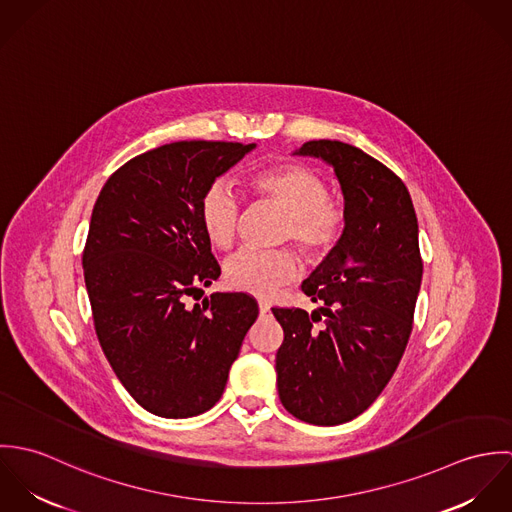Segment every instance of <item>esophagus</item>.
<instances>
[{"label":"esophagus","instance_id":"34e87169","mask_svg":"<svg viewBox=\"0 0 512 512\" xmlns=\"http://www.w3.org/2000/svg\"><path fill=\"white\" fill-rule=\"evenodd\" d=\"M258 309H260V315H266V313L270 311V305H268L266 301H260V303H258Z\"/></svg>","mask_w":512,"mask_h":512}]
</instances>
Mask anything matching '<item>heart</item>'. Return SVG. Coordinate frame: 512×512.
Wrapping results in <instances>:
<instances>
[{"label": "heart", "instance_id": "obj_1", "mask_svg": "<svg viewBox=\"0 0 512 512\" xmlns=\"http://www.w3.org/2000/svg\"><path fill=\"white\" fill-rule=\"evenodd\" d=\"M248 185L258 199L286 213L278 242H292L307 264L323 262L341 242L347 222L345 211L329 199L327 183L311 169L297 163L270 165L252 173ZM199 220L209 242L219 250H228L236 240L240 222L238 199L226 185H211L201 197ZM295 274L297 262L290 250H240L224 266L230 288L258 297L274 295L290 284Z\"/></svg>", "mask_w": 512, "mask_h": 512}]
</instances>
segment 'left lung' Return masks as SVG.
<instances>
[{"mask_svg":"<svg viewBox=\"0 0 512 512\" xmlns=\"http://www.w3.org/2000/svg\"><path fill=\"white\" fill-rule=\"evenodd\" d=\"M297 153L333 165L347 222L301 286L319 311L272 307L284 329L278 394L297 420L337 426L378 398L408 345L424 270L418 219L402 179L363 149L313 140Z\"/></svg>","mask_w":512,"mask_h":512,"instance_id":"left-lung-1","label":"left lung"}]
</instances>
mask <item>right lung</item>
Segmentation results:
<instances>
[{"instance_id": "add662e5", "label": "right lung", "mask_w": 512, "mask_h": 512, "mask_svg": "<svg viewBox=\"0 0 512 512\" xmlns=\"http://www.w3.org/2000/svg\"><path fill=\"white\" fill-rule=\"evenodd\" d=\"M252 147L191 140L149 149L116 169L94 203L82 268L96 337L124 388L155 416L211 410L258 317L248 293L187 303L220 276L201 197Z\"/></svg>"}]
</instances>
